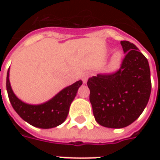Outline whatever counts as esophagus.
<instances>
[{
  "mask_svg": "<svg viewBox=\"0 0 160 160\" xmlns=\"http://www.w3.org/2000/svg\"><path fill=\"white\" fill-rule=\"evenodd\" d=\"M88 78H89V74H87V73H85L82 75L81 77V79H82V81H83V83H87V80H88Z\"/></svg>",
  "mask_w": 160,
  "mask_h": 160,
  "instance_id": "obj_1",
  "label": "esophagus"
}]
</instances>
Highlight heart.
<instances>
[{"mask_svg":"<svg viewBox=\"0 0 160 160\" xmlns=\"http://www.w3.org/2000/svg\"><path fill=\"white\" fill-rule=\"evenodd\" d=\"M122 55L120 51H116V52L113 54V56L111 57V62H110V66L112 68H118L119 65H120L121 62H122Z\"/></svg>","mask_w":160,"mask_h":160,"instance_id":"heart-1","label":"heart"}]
</instances>
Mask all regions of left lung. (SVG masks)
<instances>
[{
	"instance_id": "left-lung-1",
	"label": "left lung",
	"mask_w": 160,
	"mask_h": 160,
	"mask_svg": "<svg viewBox=\"0 0 160 160\" xmlns=\"http://www.w3.org/2000/svg\"><path fill=\"white\" fill-rule=\"evenodd\" d=\"M125 57L119 70L88 79L94 118L101 126L122 128L136 120L151 94L148 59L134 43L121 41Z\"/></svg>"
}]
</instances>
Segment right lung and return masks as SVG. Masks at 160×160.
<instances>
[{
	"instance_id": "1",
	"label": "right lung",
	"mask_w": 160,
	"mask_h": 160,
	"mask_svg": "<svg viewBox=\"0 0 160 160\" xmlns=\"http://www.w3.org/2000/svg\"><path fill=\"white\" fill-rule=\"evenodd\" d=\"M81 85L82 80H78L73 85L63 88L45 103L29 104L20 100L14 94L9 81V69L7 73V91L12 108L23 120L40 128L57 127L66 120L71 103Z\"/></svg>"
}]
</instances>
